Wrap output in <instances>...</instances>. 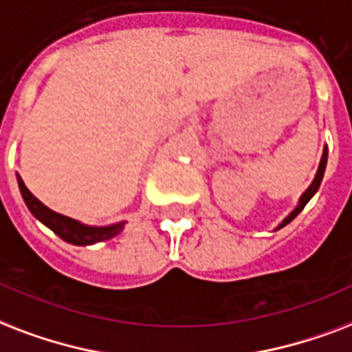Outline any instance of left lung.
Returning a JSON list of instances; mask_svg holds the SVG:
<instances>
[{
  "mask_svg": "<svg viewBox=\"0 0 352 352\" xmlns=\"http://www.w3.org/2000/svg\"><path fill=\"white\" fill-rule=\"evenodd\" d=\"M327 156H329V148H323V156H321V162H320V167H318V173H316V178H314V182H312V184H310V187L307 190H305L303 195H301V198H299V204H298V207H296V209H294L292 213L288 214L287 219L283 220V222H280L279 226H277V230H280V228H285V226L287 224H290V222H292L294 219H296V217H298L299 213H301V211H303V207L307 206V204H309V200L310 198H312V196L316 195V190L320 189V185H321V179H323V174H325V167H327Z\"/></svg>",
  "mask_w": 352,
  "mask_h": 352,
  "instance_id": "1",
  "label": "left lung"
}]
</instances>
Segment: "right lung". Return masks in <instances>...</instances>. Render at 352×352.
Instances as JSON below:
<instances>
[{
  "mask_svg": "<svg viewBox=\"0 0 352 352\" xmlns=\"http://www.w3.org/2000/svg\"><path fill=\"white\" fill-rule=\"evenodd\" d=\"M18 185H20V192L21 196H23L25 206L29 207V211H31L43 226H47L49 230L54 231L62 241L69 242V244H75V246H89V244H95V242L108 241V239H113L116 235H119L122 228H124V222H119V224L111 226H102V228L86 226L82 224V222H78V220H73L69 219V217H64V214L54 213L53 209H49L47 206H43L42 201L38 200L36 196L27 189L25 184H23V179L20 178V174H18Z\"/></svg>",
  "mask_w": 352,
  "mask_h": 352,
  "instance_id": "add662e5",
  "label": "right lung"
}]
</instances>
